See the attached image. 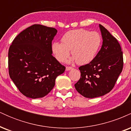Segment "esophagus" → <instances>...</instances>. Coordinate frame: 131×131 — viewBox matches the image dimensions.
<instances>
[{
    "label": "esophagus",
    "instance_id": "34e87169",
    "mask_svg": "<svg viewBox=\"0 0 131 131\" xmlns=\"http://www.w3.org/2000/svg\"><path fill=\"white\" fill-rule=\"evenodd\" d=\"M73 69V68L71 67H66V70L67 71H69V70H71Z\"/></svg>",
    "mask_w": 131,
    "mask_h": 131
}]
</instances>
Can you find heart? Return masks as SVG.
Returning a JSON list of instances; mask_svg holds the SVG:
<instances>
[{
    "label": "heart",
    "instance_id": "b5f03b06",
    "mask_svg": "<svg viewBox=\"0 0 131 131\" xmlns=\"http://www.w3.org/2000/svg\"><path fill=\"white\" fill-rule=\"evenodd\" d=\"M61 43H52V50L55 58L63 62L70 55L73 57L71 61L79 64H85L95 58L102 45V36L96 31L90 32L79 29L68 31L61 38Z\"/></svg>",
    "mask_w": 131,
    "mask_h": 131
}]
</instances>
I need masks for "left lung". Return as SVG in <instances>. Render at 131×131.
<instances>
[{
  "label": "left lung",
  "instance_id": "8db88e82",
  "mask_svg": "<svg viewBox=\"0 0 131 131\" xmlns=\"http://www.w3.org/2000/svg\"><path fill=\"white\" fill-rule=\"evenodd\" d=\"M103 44L89 63L79 68L81 78L74 84L76 91L89 99L103 96L113 89L122 72L123 55L118 40L99 25Z\"/></svg>",
  "mask_w": 131,
  "mask_h": 131
}]
</instances>
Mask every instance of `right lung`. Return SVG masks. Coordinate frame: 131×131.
<instances>
[{"instance_id":"1","label":"right lung","mask_w":131,"mask_h":131,"mask_svg":"<svg viewBox=\"0 0 131 131\" xmlns=\"http://www.w3.org/2000/svg\"><path fill=\"white\" fill-rule=\"evenodd\" d=\"M57 30L33 25L13 40L8 50V71L16 88L31 99L42 98L53 88L65 67L52 56V42Z\"/></svg>"}]
</instances>
